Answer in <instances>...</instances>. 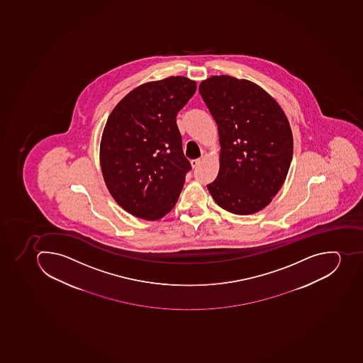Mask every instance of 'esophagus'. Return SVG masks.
<instances>
[{
  "instance_id": "obj_1",
  "label": "esophagus",
  "mask_w": 363,
  "mask_h": 363,
  "mask_svg": "<svg viewBox=\"0 0 363 363\" xmlns=\"http://www.w3.org/2000/svg\"><path fill=\"white\" fill-rule=\"evenodd\" d=\"M190 164H191L192 167L197 168L198 166L201 165V159H192L191 162H190Z\"/></svg>"
}]
</instances>
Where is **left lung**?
I'll return each instance as SVG.
<instances>
[{
    "mask_svg": "<svg viewBox=\"0 0 363 363\" xmlns=\"http://www.w3.org/2000/svg\"><path fill=\"white\" fill-rule=\"evenodd\" d=\"M199 93L221 145L219 173L207 189L228 212H259L288 175L294 153L288 118L266 90L246 79L213 75L201 82Z\"/></svg>",
    "mask_w": 363,
    "mask_h": 363,
    "instance_id": "obj_1",
    "label": "left lung"
}]
</instances>
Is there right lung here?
Wrapping results in <instances>:
<instances>
[{"instance_id":"right-lung-1","label":"right lung","mask_w":363,"mask_h":363,"mask_svg":"<svg viewBox=\"0 0 363 363\" xmlns=\"http://www.w3.org/2000/svg\"><path fill=\"white\" fill-rule=\"evenodd\" d=\"M196 89V82L180 75L145 82L108 116L99 145L103 179L114 201L136 218L162 219L177 204L191 168L177 114Z\"/></svg>"}]
</instances>
